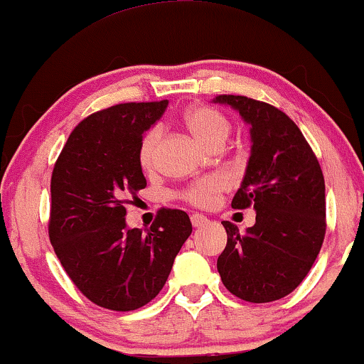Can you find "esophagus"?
<instances>
[{
	"label": "esophagus",
	"instance_id": "34e87169",
	"mask_svg": "<svg viewBox=\"0 0 364 364\" xmlns=\"http://www.w3.org/2000/svg\"><path fill=\"white\" fill-rule=\"evenodd\" d=\"M190 219H191V224H193V228H202V225L208 224V219L202 214H193Z\"/></svg>",
	"mask_w": 364,
	"mask_h": 364
}]
</instances>
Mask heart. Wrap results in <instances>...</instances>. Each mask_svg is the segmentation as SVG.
Masks as SVG:
<instances>
[{"label":"heart","instance_id":"1","mask_svg":"<svg viewBox=\"0 0 364 364\" xmlns=\"http://www.w3.org/2000/svg\"><path fill=\"white\" fill-rule=\"evenodd\" d=\"M188 129L208 147L224 145L231 133V121L223 111L212 106H195L185 114ZM161 127H152L141 136L139 145V164L144 171L154 169L159 141H161ZM225 190V181L220 176H208L198 179L193 185L181 191V198L190 205L208 208L215 205L219 195Z\"/></svg>","mask_w":364,"mask_h":364}]
</instances>
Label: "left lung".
I'll list each match as a JSON object with an SVG mask.
<instances>
[{
  "instance_id": "left-lung-1",
  "label": "left lung",
  "mask_w": 364,
  "mask_h": 364,
  "mask_svg": "<svg viewBox=\"0 0 364 364\" xmlns=\"http://www.w3.org/2000/svg\"><path fill=\"white\" fill-rule=\"evenodd\" d=\"M252 127V156L232 208L253 207L257 223L241 235L223 220L228 245L217 270L231 294L270 303L292 292L310 272L327 229L325 181L315 152L286 112L245 95L220 94Z\"/></svg>"
}]
</instances>
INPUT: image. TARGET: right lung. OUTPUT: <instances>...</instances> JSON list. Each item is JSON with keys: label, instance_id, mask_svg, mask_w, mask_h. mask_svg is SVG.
<instances>
[{"label": "right lung", "instance_id": "right-lung-1", "mask_svg": "<svg viewBox=\"0 0 364 364\" xmlns=\"http://www.w3.org/2000/svg\"><path fill=\"white\" fill-rule=\"evenodd\" d=\"M166 106L123 102L87 116L53 169L48 229L54 253L77 289L112 311L152 301L191 235L190 217L178 208H159L147 235L124 223L127 205L147 186L140 140Z\"/></svg>", "mask_w": 364, "mask_h": 364}]
</instances>
